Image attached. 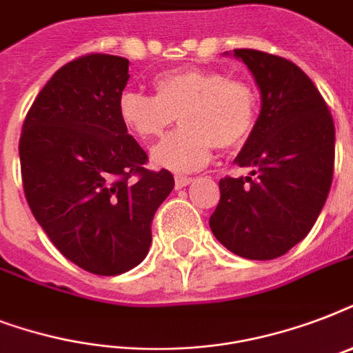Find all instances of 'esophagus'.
I'll use <instances>...</instances> for the list:
<instances>
[{
    "mask_svg": "<svg viewBox=\"0 0 353 353\" xmlns=\"http://www.w3.org/2000/svg\"><path fill=\"white\" fill-rule=\"evenodd\" d=\"M174 183H176V188L179 190V188L187 187V185H190L192 183V177H187V176H176V179H174Z\"/></svg>",
    "mask_w": 353,
    "mask_h": 353,
    "instance_id": "esophagus-1",
    "label": "esophagus"
}]
</instances>
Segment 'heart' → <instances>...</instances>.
Here are the masks:
<instances>
[{"instance_id": "1", "label": "heart", "mask_w": 353, "mask_h": 353, "mask_svg": "<svg viewBox=\"0 0 353 353\" xmlns=\"http://www.w3.org/2000/svg\"><path fill=\"white\" fill-rule=\"evenodd\" d=\"M155 95L126 91L119 115L141 141L165 135L176 117L181 128L152 150L155 166L194 172L212 157L214 146L236 148L249 139L258 119V93L251 82L227 79L218 69L183 68L154 80Z\"/></svg>"}]
</instances>
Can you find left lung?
I'll list each match as a JSON object with an SVG mask.
<instances>
[{"label": "left lung", "instance_id": "left-lung-1", "mask_svg": "<svg viewBox=\"0 0 353 353\" xmlns=\"http://www.w3.org/2000/svg\"><path fill=\"white\" fill-rule=\"evenodd\" d=\"M262 95L256 126L234 163L247 177L220 179L209 220L216 240L249 260H273L315 225L334 179L335 126L323 95L290 60L234 49Z\"/></svg>", "mask_w": 353, "mask_h": 353}]
</instances>
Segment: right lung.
Instances as JSON below:
<instances>
[{"label": "right lung", "instance_id": "right-lung-1", "mask_svg": "<svg viewBox=\"0 0 353 353\" xmlns=\"http://www.w3.org/2000/svg\"><path fill=\"white\" fill-rule=\"evenodd\" d=\"M126 58L91 52L68 62L32 102L19 137L21 181L36 221L63 256L115 276L143 262L152 220L174 188L119 115Z\"/></svg>", "mask_w": 353, "mask_h": 353}]
</instances>
